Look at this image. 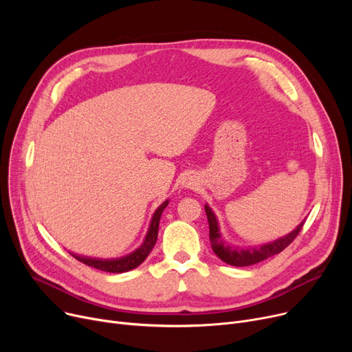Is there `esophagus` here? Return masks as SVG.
Instances as JSON below:
<instances>
[{"label":"esophagus","instance_id":"obj_1","mask_svg":"<svg viewBox=\"0 0 352 352\" xmlns=\"http://www.w3.org/2000/svg\"><path fill=\"white\" fill-rule=\"evenodd\" d=\"M182 186L186 187V188H194V187H197V181H195L194 177H188V178L184 179Z\"/></svg>","mask_w":352,"mask_h":352}]
</instances>
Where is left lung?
Wrapping results in <instances>:
<instances>
[{"label":"left lung","mask_w":352,"mask_h":352,"mask_svg":"<svg viewBox=\"0 0 352 352\" xmlns=\"http://www.w3.org/2000/svg\"><path fill=\"white\" fill-rule=\"evenodd\" d=\"M206 214L208 218V226H210V243H211V248L215 252V255L223 260L224 263L232 265V267H248V265H254L261 263L267 258L280 254L283 250H285L292 241L294 238L297 236L305 223V219L302 223L292 230L289 234L275 239L272 243L268 244H263L258 247H248V248H241L230 244L227 239L221 235L219 232V224L217 215L214 214V211L210 208L208 204H206Z\"/></svg>","instance_id":"8db88e82"}]
</instances>
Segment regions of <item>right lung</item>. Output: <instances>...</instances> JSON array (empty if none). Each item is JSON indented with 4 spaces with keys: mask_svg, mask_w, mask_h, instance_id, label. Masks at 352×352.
Here are the masks:
<instances>
[{
    "mask_svg": "<svg viewBox=\"0 0 352 352\" xmlns=\"http://www.w3.org/2000/svg\"><path fill=\"white\" fill-rule=\"evenodd\" d=\"M168 206V199H165L162 204L155 210L150 227H148V231L145 234V238L142 244L134 250L133 252H129L124 256L120 258H109V260H102V258H92V256H84V255H78L69 252L74 258H77L78 261H81L82 264L97 268L105 272H114V274H120V272H126L131 271L134 268H137L138 265H141L144 263L145 258L148 256V254L151 252V250L154 248L155 243H157V236H158V227H160V218L162 211L165 210V207Z\"/></svg>",
    "mask_w": 352,
    "mask_h": 352,
    "instance_id": "right-lung-1",
    "label": "right lung"
}]
</instances>
